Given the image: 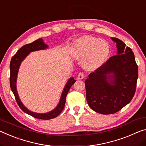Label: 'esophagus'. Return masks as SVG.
Returning <instances> with one entry per match:
<instances>
[{
    "label": "esophagus",
    "mask_w": 146,
    "mask_h": 146,
    "mask_svg": "<svg viewBox=\"0 0 146 146\" xmlns=\"http://www.w3.org/2000/svg\"><path fill=\"white\" fill-rule=\"evenodd\" d=\"M84 78V74L83 73V72H80V73H79L78 74V76H77V78H78V80H82L83 78Z\"/></svg>",
    "instance_id": "esophagus-1"
}]
</instances>
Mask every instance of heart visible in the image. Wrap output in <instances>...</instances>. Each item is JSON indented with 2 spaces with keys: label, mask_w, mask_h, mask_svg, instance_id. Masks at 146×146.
Here are the masks:
<instances>
[{
  "label": "heart",
  "mask_w": 146,
  "mask_h": 146,
  "mask_svg": "<svg viewBox=\"0 0 146 146\" xmlns=\"http://www.w3.org/2000/svg\"><path fill=\"white\" fill-rule=\"evenodd\" d=\"M109 51L108 44L104 40L86 35L76 40L72 48V55L76 59H84V68L94 70L104 64Z\"/></svg>",
  "instance_id": "heart-1"
}]
</instances>
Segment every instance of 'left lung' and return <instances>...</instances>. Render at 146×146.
Segmentation results:
<instances>
[{
    "instance_id": "left-lung-1",
    "label": "left lung",
    "mask_w": 146,
    "mask_h": 146,
    "mask_svg": "<svg viewBox=\"0 0 146 146\" xmlns=\"http://www.w3.org/2000/svg\"><path fill=\"white\" fill-rule=\"evenodd\" d=\"M117 55L89 74L85 81L86 98L89 107L101 114H112L131 101L135 94L138 68L134 53L117 38Z\"/></svg>"
}]
</instances>
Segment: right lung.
<instances>
[{"label":"right lung","mask_w":146,"mask_h":146,"mask_svg":"<svg viewBox=\"0 0 146 146\" xmlns=\"http://www.w3.org/2000/svg\"><path fill=\"white\" fill-rule=\"evenodd\" d=\"M48 45L44 44L43 40L42 38H39L35 42H32L31 44H28L22 46L19 50L17 51V53L13 56L12 59L10 61V88L12 89L13 95L15 96V98L16 100L17 104L19 105L20 108L23 110L25 113L29 114L33 117L35 118L40 119H44L48 120L51 119L55 118L57 117L59 114L61 113V111L63 110L64 108V104L66 102V97L67 94H68L69 90H70L71 86L76 82V80L74 78H71L68 80V82L66 84L65 87L62 91L61 96H60V99L59 104L57 106L53 109L52 111L46 113H38L33 112L24 106L23 103L21 102L19 99L18 93H17V89H16V82H17V73H18L19 68L21 64V62L23 61V59L27 56L29 53L32 51H38L41 50H45V49L48 48Z\"/></svg>","instance_id":"1"}]
</instances>
